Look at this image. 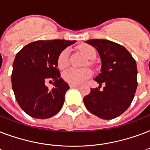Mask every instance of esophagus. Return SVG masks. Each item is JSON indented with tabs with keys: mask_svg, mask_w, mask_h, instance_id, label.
I'll return each instance as SVG.
<instances>
[{
	"mask_svg": "<svg viewBox=\"0 0 150 150\" xmlns=\"http://www.w3.org/2000/svg\"><path fill=\"white\" fill-rule=\"evenodd\" d=\"M69 87L71 88H78L79 85H77V84H72V83H69Z\"/></svg>",
	"mask_w": 150,
	"mask_h": 150,
	"instance_id": "obj_1",
	"label": "esophagus"
}]
</instances>
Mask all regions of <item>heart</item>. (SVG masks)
<instances>
[{
	"mask_svg": "<svg viewBox=\"0 0 150 150\" xmlns=\"http://www.w3.org/2000/svg\"><path fill=\"white\" fill-rule=\"evenodd\" d=\"M79 49L88 59H94L96 57V52L94 47L90 45H81ZM57 65L59 69H65L69 65V52L68 50L64 49L60 52L57 59ZM92 72L89 68L76 69L69 68L62 73V78L67 83L72 84H79L88 78H90Z\"/></svg>",
	"mask_w": 150,
	"mask_h": 150,
	"instance_id": "heart-1",
	"label": "heart"
}]
</instances>
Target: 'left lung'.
Instances as JSON below:
<instances>
[{
	"label": "left lung",
	"instance_id": "obj_1",
	"mask_svg": "<svg viewBox=\"0 0 150 150\" xmlns=\"http://www.w3.org/2000/svg\"><path fill=\"white\" fill-rule=\"evenodd\" d=\"M87 44L96 47L102 61L101 73L95 78L98 88H91L83 98L89 112L104 120L119 117L129 107L137 85L136 62L124 46L103 39H92ZM104 84L103 91L100 85Z\"/></svg>",
	"mask_w": 150,
	"mask_h": 150
}]
</instances>
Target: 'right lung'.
<instances>
[{
	"label": "right lung",
	"instance_id": "right-lung-1",
	"mask_svg": "<svg viewBox=\"0 0 150 150\" xmlns=\"http://www.w3.org/2000/svg\"><path fill=\"white\" fill-rule=\"evenodd\" d=\"M75 42L37 40L17 53L11 74L12 89L18 104L29 116L47 119L61 110L69 87L60 77L57 59L60 52ZM47 80L54 81L52 90L45 84Z\"/></svg>",
	"mask_w": 150,
	"mask_h": 150
}]
</instances>
